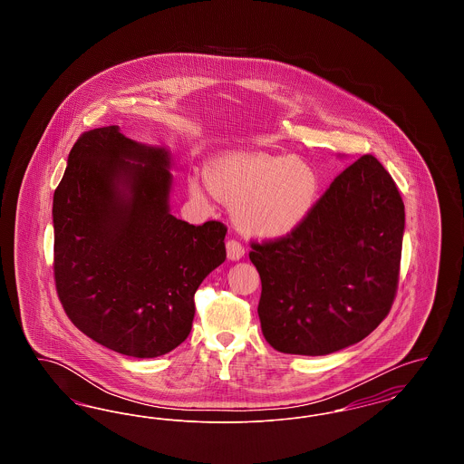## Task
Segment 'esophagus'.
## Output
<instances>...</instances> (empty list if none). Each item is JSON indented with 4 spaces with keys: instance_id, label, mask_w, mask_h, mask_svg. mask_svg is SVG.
<instances>
[{
    "instance_id": "obj_1",
    "label": "esophagus",
    "mask_w": 464,
    "mask_h": 464,
    "mask_svg": "<svg viewBox=\"0 0 464 464\" xmlns=\"http://www.w3.org/2000/svg\"><path fill=\"white\" fill-rule=\"evenodd\" d=\"M226 254H227V259L240 261L245 256V248H243L242 243L237 242V240H227L226 242Z\"/></svg>"
}]
</instances>
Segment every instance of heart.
Instances as JSON below:
<instances>
[{"instance_id":"b5f03b06","label":"heart","mask_w":464,"mask_h":464,"mask_svg":"<svg viewBox=\"0 0 464 464\" xmlns=\"http://www.w3.org/2000/svg\"><path fill=\"white\" fill-rule=\"evenodd\" d=\"M207 180L193 177L189 193L197 199L216 195L235 207L240 231L263 240L287 237L308 218L318 177L295 156L227 155L216 160Z\"/></svg>"}]
</instances>
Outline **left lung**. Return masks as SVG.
<instances>
[{
  "label": "left lung",
  "mask_w": 464,
  "mask_h": 464,
  "mask_svg": "<svg viewBox=\"0 0 464 464\" xmlns=\"http://www.w3.org/2000/svg\"><path fill=\"white\" fill-rule=\"evenodd\" d=\"M403 227L395 180L365 155L332 180L297 229L252 243L266 341L282 353L322 356L367 337L397 294Z\"/></svg>",
  "instance_id": "8db88e82"
}]
</instances>
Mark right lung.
<instances>
[{
    "label": "right lung",
    "instance_id": "add662e5",
    "mask_svg": "<svg viewBox=\"0 0 464 464\" xmlns=\"http://www.w3.org/2000/svg\"><path fill=\"white\" fill-rule=\"evenodd\" d=\"M170 153L85 132L53 193V275L69 320L116 353L155 358L191 332L195 292L226 259V226L170 214Z\"/></svg>",
    "mask_w": 464,
    "mask_h": 464
}]
</instances>
